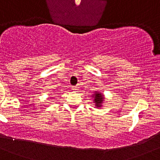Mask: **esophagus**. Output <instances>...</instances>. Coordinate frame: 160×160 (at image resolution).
Returning <instances> with one entry per match:
<instances>
[{"mask_svg":"<svg viewBox=\"0 0 160 160\" xmlns=\"http://www.w3.org/2000/svg\"><path fill=\"white\" fill-rule=\"evenodd\" d=\"M72 89L73 90V91H78V86H72Z\"/></svg>","mask_w":160,"mask_h":160,"instance_id":"obj_1","label":"esophagus"}]
</instances>
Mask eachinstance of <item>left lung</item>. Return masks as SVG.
I'll return each instance as SVG.
<instances>
[{"mask_svg":"<svg viewBox=\"0 0 160 160\" xmlns=\"http://www.w3.org/2000/svg\"><path fill=\"white\" fill-rule=\"evenodd\" d=\"M94 97V103H95V105H96L97 108H99V107H102V104L103 102V100H104V96L102 93L98 92H95V94H93Z\"/></svg>","mask_w":160,"mask_h":160,"instance_id":"left-lung-1","label":"left lung"}]
</instances>
